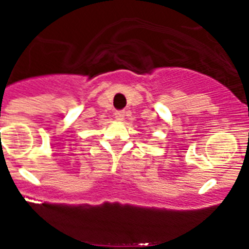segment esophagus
I'll return each instance as SVG.
<instances>
[{
    "label": "esophagus",
    "mask_w": 249,
    "mask_h": 249,
    "mask_svg": "<svg viewBox=\"0 0 249 249\" xmlns=\"http://www.w3.org/2000/svg\"><path fill=\"white\" fill-rule=\"evenodd\" d=\"M114 117H116V120L122 121L124 118V111H116L114 112Z\"/></svg>",
    "instance_id": "34e87169"
}]
</instances>
